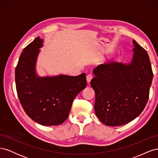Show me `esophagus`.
<instances>
[{"label": "esophagus", "instance_id": "esophagus-1", "mask_svg": "<svg viewBox=\"0 0 158 158\" xmlns=\"http://www.w3.org/2000/svg\"><path fill=\"white\" fill-rule=\"evenodd\" d=\"M92 78H93V76H92V74H88V75H87V76H86L87 82H88V83H89V82H91V80H92Z\"/></svg>", "mask_w": 158, "mask_h": 158}]
</instances>
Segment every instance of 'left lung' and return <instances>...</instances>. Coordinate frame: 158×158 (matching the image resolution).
I'll use <instances>...</instances> for the list:
<instances>
[{"instance_id": "left-lung-1", "label": "left lung", "mask_w": 158, "mask_h": 158, "mask_svg": "<svg viewBox=\"0 0 158 158\" xmlns=\"http://www.w3.org/2000/svg\"><path fill=\"white\" fill-rule=\"evenodd\" d=\"M128 63L100 64L93 70L91 86L95 94V114L104 125L118 127L136 118L144 110L153 80L146 51L132 40Z\"/></svg>"}]
</instances>
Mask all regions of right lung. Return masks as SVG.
Segmentation results:
<instances>
[{"label":"right lung","mask_w":158,"mask_h":158,"mask_svg":"<svg viewBox=\"0 0 158 158\" xmlns=\"http://www.w3.org/2000/svg\"><path fill=\"white\" fill-rule=\"evenodd\" d=\"M44 41L37 37L23 49L15 70L16 91L23 110L33 121L44 126L59 125L68 118L76 95L86 87L85 74L38 75L36 63Z\"/></svg>","instance_id":"right-lung-1"}]
</instances>
